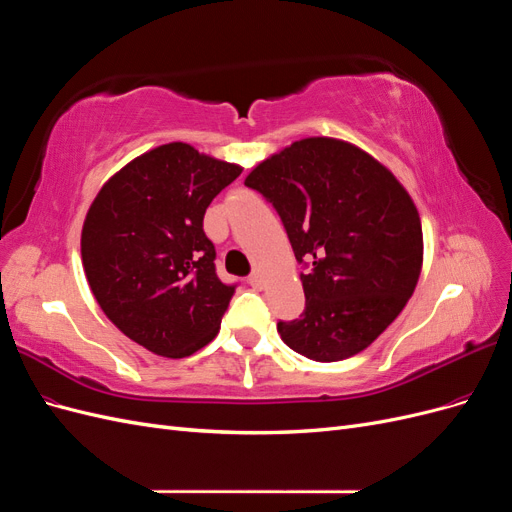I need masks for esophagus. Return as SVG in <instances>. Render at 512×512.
Instances as JSON below:
<instances>
[{
	"label": "esophagus",
	"mask_w": 512,
	"mask_h": 512,
	"mask_svg": "<svg viewBox=\"0 0 512 512\" xmlns=\"http://www.w3.org/2000/svg\"><path fill=\"white\" fill-rule=\"evenodd\" d=\"M247 282H250L252 288H262V275L258 271H254L250 277H247Z\"/></svg>",
	"instance_id": "esophagus-1"
}]
</instances>
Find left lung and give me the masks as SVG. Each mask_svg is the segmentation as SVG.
<instances>
[{"label":"left lung","mask_w":512,"mask_h":512,"mask_svg":"<svg viewBox=\"0 0 512 512\" xmlns=\"http://www.w3.org/2000/svg\"><path fill=\"white\" fill-rule=\"evenodd\" d=\"M280 215L303 265L305 309L277 322L286 346L318 363L365 350L412 297L423 230L408 192L369 153L303 138L245 179Z\"/></svg>","instance_id":"left-lung-1"}]
</instances>
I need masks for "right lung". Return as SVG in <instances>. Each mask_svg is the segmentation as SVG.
Wrapping results in <instances>:
<instances>
[{
  "label": "right lung",
  "instance_id": "obj_1",
  "mask_svg": "<svg viewBox=\"0 0 512 512\" xmlns=\"http://www.w3.org/2000/svg\"><path fill=\"white\" fill-rule=\"evenodd\" d=\"M241 170L168 143L123 166L91 203L81 237L87 282L132 342L181 359L218 335L237 284L215 273L203 220Z\"/></svg>",
  "mask_w": 512,
  "mask_h": 512
}]
</instances>
